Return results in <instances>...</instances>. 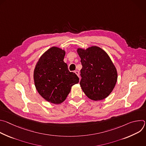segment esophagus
Instances as JSON below:
<instances>
[{
	"instance_id": "obj_1",
	"label": "esophagus",
	"mask_w": 146,
	"mask_h": 146,
	"mask_svg": "<svg viewBox=\"0 0 146 146\" xmlns=\"http://www.w3.org/2000/svg\"><path fill=\"white\" fill-rule=\"evenodd\" d=\"M75 73H76V74H77V76L79 77V74H80V73H79V72H78V70H76V71H75Z\"/></svg>"
}]
</instances>
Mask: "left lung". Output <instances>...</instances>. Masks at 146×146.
<instances>
[{
    "label": "left lung",
    "mask_w": 146,
    "mask_h": 146,
    "mask_svg": "<svg viewBox=\"0 0 146 146\" xmlns=\"http://www.w3.org/2000/svg\"><path fill=\"white\" fill-rule=\"evenodd\" d=\"M77 51L82 66L80 84L83 92L93 100L105 99L113 90L118 77L110 58L97 46L77 48Z\"/></svg>",
    "instance_id": "left-lung-1"
}]
</instances>
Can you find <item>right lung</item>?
Wrapping results in <instances>:
<instances>
[{
    "mask_svg": "<svg viewBox=\"0 0 146 146\" xmlns=\"http://www.w3.org/2000/svg\"><path fill=\"white\" fill-rule=\"evenodd\" d=\"M65 55V50L52 47L41 56L34 70L37 92L45 100L56 105L66 99L72 87L79 82L78 76L69 72L64 62Z\"/></svg>",
    "mask_w": 146,
    "mask_h": 146,
    "instance_id": "add662e5",
    "label": "right lung"
}]
</instances>
